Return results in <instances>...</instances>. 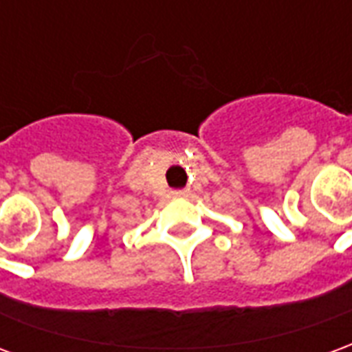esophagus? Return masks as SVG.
Listing matches in <instances>:
<instances>
[{
  "instance_id": "esophagus-1",
  "label": "esophagus",
  "mask_w": 352,
  "mask_h": 352,
  "mask_svg": "<svg viewBox=\"0 0 352 352\" xmlns=\"http://www.w3.org/2000/svg\"><path fill=\"white\" fill-rule=\"evenodd\" d=\"M173 196H177V198H183V196H186V192H184V190H175V192H173Z\"/></svg>"
}]
</instances>
